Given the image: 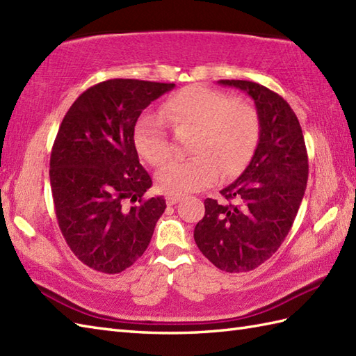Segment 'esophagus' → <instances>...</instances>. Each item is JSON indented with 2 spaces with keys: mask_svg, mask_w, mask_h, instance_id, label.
I'll return each instance as SVG.
<instances>
[{
  "mask_svg": "<svg viewBox=\"0 0 356 356\" xmlns=\"http://www.w3.org/2000/svg\"><path fill=\"white\" fill-rule=\"evenodd\" d=\"M181 200H183V198H181V196H170V195L165 196V202H168V205H175Z\"/></svg>",
  "mask_w": 356,
  "mask_h": 356,
  "instance_id": "34e87169",
  "label": "esophagus"
}]
</instances>
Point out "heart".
I'll use <instances>...</instances> for the list:
<instances>
[{"instance_id":"obj_1","label":"heart","mask_w":356,"mask_h":356,"mask_svg":"<svg viewBox=\"0 0 356 356\" xmlns=\"http://www.w3.org/2000/svg\"><path fill=\"white\" fill-rule=\"evenodd\" d=\"M164 117L175 131L193 129L187 160H175L156 173V186L165 195L183 196L198 192L219 177L241 172L254 152L259 140V115L243 99L191 85L173 94L163 106ZM138 154L152 165H161L172 155L164 118L147 113L134 128Z\"/></svg>"}]
</instances>
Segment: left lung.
<instances>
[{"instance_id": "obj_1", "label": "left lung", "mask_w": 356, "mask_h": 356, "mask_svg": "<svg viewBox=\"0 0 356 356\" xmlns=\"http://www.w3.org/2000/svg\"><path fill=\"white\" fill-rule=\"evenodd\" d=\"M254 100L259 143L242 175L220 191L224 202L207 198L193 238L202 254L225 273L262 265L288 236L306 191L307 154L302 126L288 102L250 81H219Z\"/></svg>"}]
</instances>
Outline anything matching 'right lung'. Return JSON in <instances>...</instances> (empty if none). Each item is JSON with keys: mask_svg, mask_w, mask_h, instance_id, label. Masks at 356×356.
<instances>
[{"mask_svg": "<svg viewBox=\"0 0 356 356\" xmlns=\"http://www.w3.org/2000/svg\"><path fill=\"white\" fill-rule=\"evenodd\" d=\"M173 86L100 82L76 99L59 126L50 156L54 211L70 250L99 273L118 274L141 257L164 213L163 196L143 198L152 179L140 164L134 128Z\"/></svg>", "mask_w": 356, "mask_h": 356, "instance_id": "1", "label": "right lung"}]
</instances>
